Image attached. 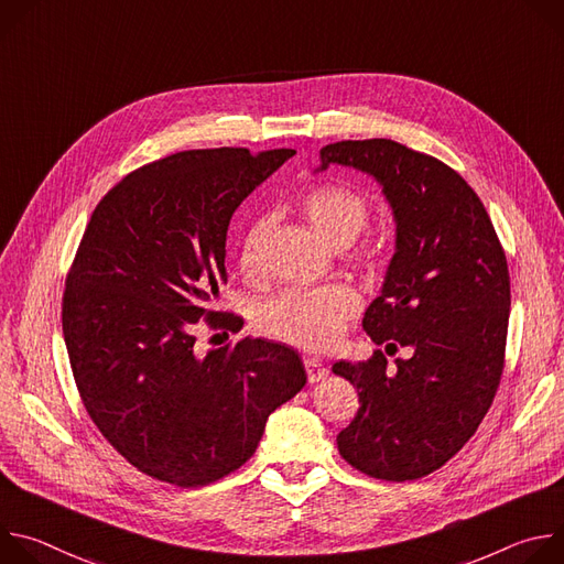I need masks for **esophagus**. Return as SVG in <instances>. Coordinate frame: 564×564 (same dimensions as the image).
Instances as JSON below:
<instances>
[{
  "label": "esophagus",
  "instance_id": "34e87169",
  "mask_svg": "<svg viewBox=\"0 0 564 564\" xmlns=\"http://www.w3.org/2000/svg\"><path fill=\"white\" fill-rule=\"evenodd\" d=\"M305 364V372H307V381L310 383H316V381H321V379H326L328 375H330V370L321 364V361H316V359H305L303 361Z\"/></svg>",
  "mask_w": 564,
  "mask_h": 564
}]
</instances>
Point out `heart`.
I'll list each match as a JSON object with an SVG mask.
<instances>
[{
  "label": "heart",
  "instance_id": "1",
  "mask_svg": "<svg viewBox=\"0 0 564 564\" xmlns=\"http://www.w3.org/2000/svg\"><path fill=\"white\" fill-rule=\"evenodd\" d=\"M301 212L333 248H346L368 223V203L344 185H318L301 196ZM270 227L268 216H257L238 240V263L246 274L259 272L261 240ZM359 312V296L341 283L321 288H290L265 301L259 310L261 328L292 346L326 350L335 346Z\"/></svg>",
  "mask_w": 564,
  "mask_h": 564
}]
</instances>
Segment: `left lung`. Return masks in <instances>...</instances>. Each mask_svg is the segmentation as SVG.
<instances>
[{"label": "left lung", "instance_id": "obj_1", "mask_svg": "<svg viewBox=\"0 0 564 564\" xmlns=\"http://www.w3.org/2000/svg\"><path fill=\"white\" fill-rule=\"evenodd\" d=\"M352 167L375 178L394 220V254L364 330L388 366L337 361L359 392V411L337 435L341 457L388 481L444 466L491 409L505 368L511 285L494 223L466 181L437 158L386 138L321 149L324 172Z\"/></svg>", "mask_w": 564, "mask_h": 564}]
</instances>
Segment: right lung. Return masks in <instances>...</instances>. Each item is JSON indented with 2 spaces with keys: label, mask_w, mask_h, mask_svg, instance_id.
Returning a JSON list of instances; mask_svg holds the SVG:
<instances>
[{
  "label": "right lung",
  "mask_w": 564,
  "mask_h": 564,
  "mask_svg": "<svg viewBox=\"0 0 564 564\" xmlns=\"http://www.w3.org/2000/svg\"><path fill=\"white\" fill-rule=\"evenodd\" d=\"M294 149H192L122 178L94 209L66 276L62 333L94 424L138 470L203 487L243 466L268 417L305 386L290 346L196 352L227 281L231 214Z\"/></svg>",
  "instance_id": "1"
}]
</instances>
